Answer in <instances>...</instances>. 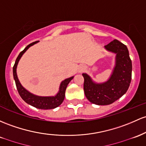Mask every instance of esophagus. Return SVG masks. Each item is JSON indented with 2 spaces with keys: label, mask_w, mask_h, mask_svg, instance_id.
Returning a JSON list of instances; mask_svg holds the SVG:
<instances>
[{
  "label": "esophagus",
  "mask_w": 146,
  "mask_h": 146,
  "mask_svg": "<svg viewBox=\"0 0 146 146\" xmlns=\"http://www.w3.org/2000/svg\"><path fill=\"white\" fill-rule=\"evenodd\" d=\"M84 69H85V67L84 66H80L78 68V73H82V71H84Z\"/></svg>",
  "instance_id": "34e87169"
}]
</instances>
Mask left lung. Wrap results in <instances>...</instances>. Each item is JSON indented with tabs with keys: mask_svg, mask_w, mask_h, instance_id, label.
<instances>
[{
	"mask_svg": "<svg viewBox=\"0 0 146 146\" xmlns=\"http://www.w3.org/2000/svg\"><path fill=\"white\" fill-rule=\"evenodd\" d=\"M105 49L116 55L108 79L102 82H96L87 73H82L86 98L98 105H110L123 96L127 92L132 78V61L127 46L114 39L105 46Z\"/></svg>",
	"mask_w": 146,
	"mask_h": 146,
	"instance_id": "left-lung-1",
	"label": "left lung"
}]
</instances>
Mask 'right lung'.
I'll return each mask as SVG.
<instances>
[{
	"instance_id": "1",
	"label": "right lung",
	"mask_w": 146,
	"mask_h": 146,
	"mask_svg": "<svg viewBox=\"0 0 146 146\" xmlns=\"http://www.w3.org/2000/svg\"><path fill=\"white\" fill-rule=\"evenodd\" d=\"M37 42L38 41H36V42H33L32 44H29L26 48H25V49L22 52H20V54L17 57L13 67L14 79V81H15L16 86H17L19 95L26 103L37 109H41V110H52V109H55L56 107L60 106L61 104L62 103V102L64 101L65 97V91L67 86L69 84L70 82L73 80L74 76L70 77V78H66V79L62 81V82L60 84L58 92L55 96H36L35 94H32L31 92L27 90L25 88H24L23 85L21 84L18 76H17V66H18L19 60H21L23 54L26 52L27 50L30 47L33 46V45L36 44Z\"/></svg>"
}]
</instances>
